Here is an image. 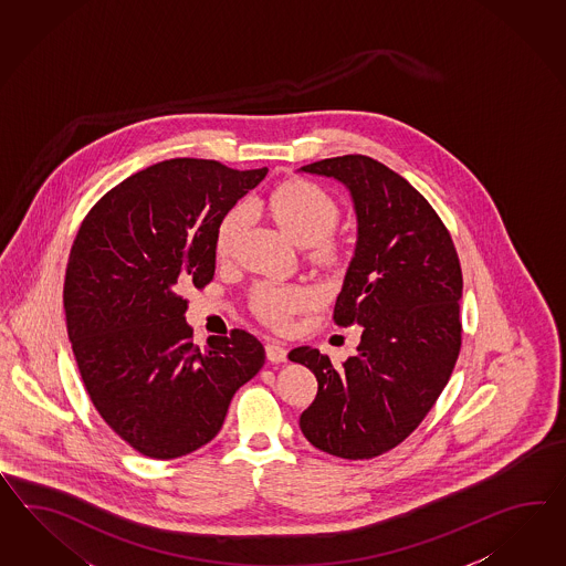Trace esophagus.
I'll list each match as a JSON object with an SVG mask.
<instances>
[{"label": "esophagus", "instance_id": "esophagus-1", "mask_svg": "<svg viewBox=\"0 0 566 566\" xmlns=\"http://www.w3.org/2000/svg\"><path fill=\"white\" fill-rule=\"evenodd\" d=\"M265 356H268L270 363H286L289 350L282 344H277V342H268L265 344Z\"/></svg>", "mask_w": 566, "mask_h": 566}]
</instances>
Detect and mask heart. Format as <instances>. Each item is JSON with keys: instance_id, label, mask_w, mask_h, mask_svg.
<instances>
[{"instance_id": "1", "label": "heart", "mask_w": 566, "mask_h": 566, "mask_svg": "<svg viewBox=\"0 0 566 566\" xmlns=\"http://www.w3.org/2000/svg\"><path fill=\"white\" fill-rule=\"evenodd\" d=\"M255 210L272 216L275 224L298 247H311L323 241L337 224V206L322 187L306 181L277 185L270 193L255 199ZM244 224L243 208H234L220 222L216 251L229 258ZM327 255V247L319 249ZM311 305V292L291 284L263 282L253 292V308L261 319L274 327H284L292 315Z\"/></svg>"}]
</instances>
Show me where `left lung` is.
<instances>
[{
    "label": "left lung",
    "mask_w": 566,
    "mask_h": 566,
    "mask_svg": "<svg viewBox=\"0 0 566 566\" xmlns=\"http://www.w3.org/2000/svg\"><path fill=\"white\" fill-rule=\"evenodd\" d=\"M298 170L336 179L350 193L356 244L334 322L360 325L356 354L342 367L311 346L289 354L319 382L301 430L329 455L377 458L412 434L455 367L458 251L427 199L381 163L348 154Z\"/></svg>",
    "instance_id": "1"
}]
</instances>
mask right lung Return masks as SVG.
Wrapping results in <instances>:
<instances>
[{
    "label": "right lung",
    "instance_id": "obj_1",
    "mask_svg": "<svg viewBox=\"0 0 566 566\" xmlns=\"http://www.w3.org/2000/svg\"><path fill=\"white\" fill-rule=\"evenodd\" d=\"M265 175L165 160L113 187L77 230L63 286L77 368L103 420L146 458L210 443L265 363L244 329L196 346L179 294L214 277L220 222Z\"/></svg>",
    "mask_w": 566,
    "mask_h": 566
}]
</instances>
